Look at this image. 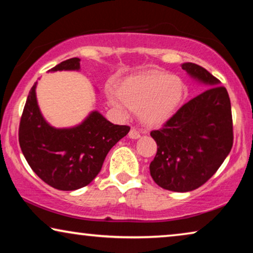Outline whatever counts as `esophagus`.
<instances>
[{"instance_id":"obj_1","label":"esophagus","mask_w":253,"mask_h":253,"mask_svg":"<svg viewBox=\"0 0 253 253\" xmlns=\"http://www.w3.org/2000/svg\"><path fill=\"white\" fill-rule=\"evenodd\" d=\"M129 137L131 138V139H138V138L140 137L139 131H138L137 129H134V127H132V129H131L130 132H129Z\"/></svg>"}]
</instances>
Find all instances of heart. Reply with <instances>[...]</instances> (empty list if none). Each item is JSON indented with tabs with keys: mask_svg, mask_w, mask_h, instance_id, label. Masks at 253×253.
Instances as JSON below:
<instances>
[{
	"mask_svg": "<svg viewBox=\"0 0 253 253\" xmlns=\"http://www.w3.org/2000/svg\"><path fill=\"white\" fill-rule=\"evenodd\" d=\"M185 85L177 76L152 69L124 79L117 87L119 96H109L120 112L139 110L140 121L147 126H160L172 116L181 103Z\"/></svg>",
	"mask_w": 253,
	"mask_h": 253,
	"instance_id": "heart-1",
	"label": "heart"
}]
</instances>
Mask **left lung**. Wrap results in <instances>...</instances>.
<instances>
[{
    "mask_svg": "<svg viewBox=\"0 0 253 253\" xmlns=\"http://www.w3.org/2000/svg\"><path fill=\"white\" fill-rule=\"evenodd\" d=\"M182 69L205 91L186 102L165 126L151 132L158 151L150 165L152 178L162 189L188 192L215 174L233 147V117L226 87L206 69L183 63Z\"/></svg>",
    "mask_w": 253,
    "mask_h": 253,
    "instance_id": "left-lung-1",
    "label": "left lung"
}]
</instances>
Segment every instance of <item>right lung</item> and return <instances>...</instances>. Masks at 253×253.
<instances>
[{
    "instance_id": "add662e5",
    "label": "right lung",
    "mask_w": 253,
    "mask_h": 253,
    "mask_svg": "<svg viewBox=\"0 0 253 253\" xmlns=\"http://www.w3.org/2000/svg\"><path fill=\"white\" fill-rule=\"evenodd\" d=\"M78 57L61 62L49 71L79 70ZM30 89L19 123V145L27 164L48 185L72 191L89 184L101 170L106 155L130 131V126L107 121L92 112L79 126L56 129L41 115L36 95Z\"/></svg>"
}]
</instances>
